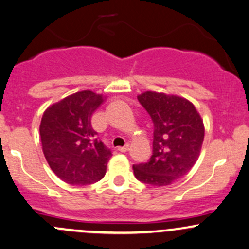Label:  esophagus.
<instances>
[{"label":"esophagus","instance_id":"1","mask_svg":"<svg viewBox=\"0 0 249 249\" xmlns=\"http://www.w3.org/2000/svg\"><path fill=\"white\" fill-rule=\"evenodd\" d=\"M127 150H129V145L119 146V148H118V151H120V153H126Z\"/></svg>","mask_w":249,"mask_h":249}]
</instances>
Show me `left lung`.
I'll return each instance as SVG.
<instances>
[{"instance_id":"left-lung-1","label":"left lung","mask_w":249,"mask_h":249,"mask_svg":"<svg viewBox=\"0 0 249 249\" xmlns=\"http://www.w3.org/2000/svg\"><path fill=\"white\" fill-rule=\"evenodd\" d=\"M154 123L153 155L132 167L135 177L151 186H168L186 175L200 155L204 123L195 105L174 94L144 91L137 96Z\"/></svg>"}]
</instances>
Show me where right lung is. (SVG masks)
I'll return each instance as SVG.
<instances>
[{"label":"right lung","instance_id":"right-lung-1","mask_svg":"<svg viewBox=\"0 0 249 249\" xmlns=\"http://www.w3.org/2000/svg\"><path fill=\"white\" fill-rule=\"evenodd\" d=\"M105 99L91 90L77 91L44 112L39 126L44 156L67 184H94L106 174L112 153L96 137L90 122Z\"/></svg>","mask_w":249,"mask_h":249}]
</instances>
